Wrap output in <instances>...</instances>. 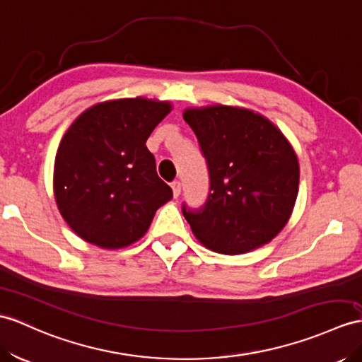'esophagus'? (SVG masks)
Returning a JSON list of instances; mask_svg holds the SVG:
<instances>
[{"label": "esophagus", "instance_id": "34e87169", "mask_svg": "<svg viewBox=\"0 0 362 362\" xmlns=\"http://www.w3.org/2000/svg\"><path fill=\"white\" fill-rule=\"evenodd\" d=\"M172 192H173V197L178 198L180 193H181V182L180 181H173L172 182Z\"/></svg>", "mask_w": 362, "mask_h": 362}]
</instances>
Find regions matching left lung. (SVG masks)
I'll use <instances>...</instances> for the list:
<instances>
[{"label":"left lung","mask_w":362,"mask_h":362,"mask_svg":"<svg viewBox=\"0 0 362 362\" xmlns=\"http://www.w3.org/2000/svg\"><path fill=\"white\" fill-rule=\"evenodd\" d=\"M207 161L204 206L182 215L207 249L240 255L272 241L287 224L298 197L299 164L287 138L262 115L232 105L187 109Z\"/></svg>","instance_id":"obj_1"}]
</instances>
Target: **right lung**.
Returning a JSON list of instances; mask_svg holds the SVG:
<instances>
[{
  "label": "right lung",
  "instance_id": "right-lung-1",
  "mask_svg": "<svg viewBox=\"0 0 362 362\" xmlns=\"http://www.w3.org/2000/svg\"><path fill=\"white\" fill-rule=\"evenodd\" d=\"M170 110V103L141 96L104 101L83 112L66 132L55 156V199L84 241L103 249L126 247L172 199L146 146Z\"/></svg>",
  "mask_w": 362,
  "mask_h": 362
}]
</instances>
